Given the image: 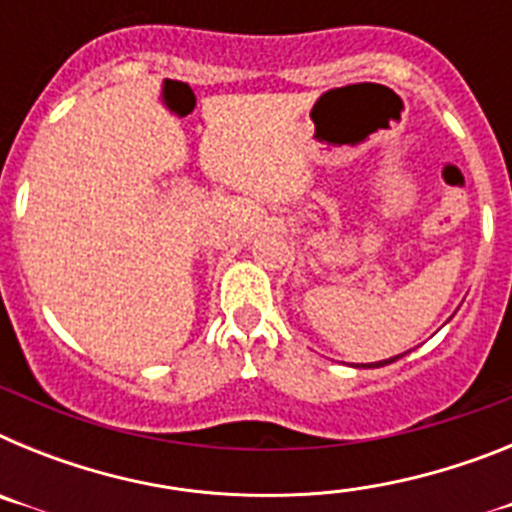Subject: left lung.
<instances>
[{"label": "left lung", "mask_w": 512, "mask_h": 512, "mask_svg": "<svg viewBox=\"0 0 512 512\" xmlns=\"http://www.w3.org/2000/svg\"><path fill=\"white\" fill-rule=\"evenodd\" d=\"M402 356V354H400ZM400 356H395V359H390V361H377V364H361V366H372V369H374V366H384V364H392V361H397V359H400Z\"/></svg>", "instance_id": "left-lung-1"}]
</instances>
